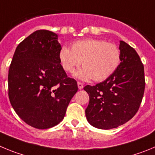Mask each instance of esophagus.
I'll return each instance as SVG.
<instances>
[{
    "instance_id": "esophagus-1",
    "label": "esophagus",
    "mask_w": 155,
    "mask_h": 155,
    "mask_svg": "<svg viewBox=\"0 0 155 155\" xmlns=\"http://www.w3.org/2000/svg\"><path fill=\"white\" fill-rule=\"evenodd\" d=\"M77 85H78V88H79V90H82V89L83 88V84L82 83H80V82H78Z\"/></svg>"
}]
</instances>
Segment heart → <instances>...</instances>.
Returning <instances> with one entry per match:
<instances>
[{
    "label": "heart",
    "mask_w": 155,
    "mask_h": 155,
    "mask_svg": "<svg viewBox=\"0 0 155 155\" xmlns=\"http://www.w3.org/2000/svg\"><path fill=\"white\" fill-rule=\"evenodd\" d=\"M59 61L65 72L72 73L79 67L83 69L75 73L83 80L91 79L96 82L106 80L114 74L121 61L120 50L114 43L104 40L84 39L73 43L71 50L62 48Z\"/></svg>",
    "instance_id": "b5f03b06"
}]
</instances>
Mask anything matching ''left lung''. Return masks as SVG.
<instances>
[{
	"instance_id": "1",
	"label": "left lung",
	"mask_w": 155,
	"mask_h": 155,
	"mask_svg": "<svg viewBox=\"0 0 155 155\" xmlns=\"http://www.w3.org/2000/svg\"><path fill=\"white\" fill-rule=\"evenodd\" d=\"M121 61L108 79L83 90L89 94L87 121L99 129L109 130L131 119L140 107L144 88V69L138 54L125 41H120Z\"/></svg>"
}]
</instances>
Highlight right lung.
<instances>
[{
    "mask_svg": "<svg viewBox=\"0 0 155 155\" xmlns=\"http://www.w3.org/2000/svg\"><path fill=\"white\" fill-rule=\"evenodd\" d=\"M58 35L38 30L18 45L8 72V97L27 124L48 129L63 120L77 83L68 77L59 61Z\"/></svg>",
    "mask_w": 155,
    "mask_h": 155,
    "instance_id": "obj_1",
    "label": "right lung"
}]
</instances>
